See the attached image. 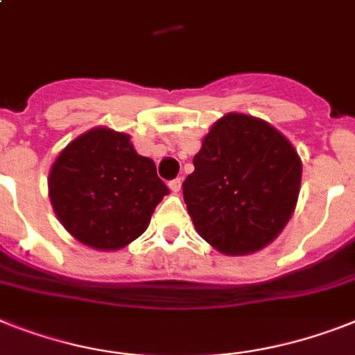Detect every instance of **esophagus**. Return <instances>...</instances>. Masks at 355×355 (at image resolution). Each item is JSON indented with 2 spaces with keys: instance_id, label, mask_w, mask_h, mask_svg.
Returning <instances> with one entry per match:
<instances>
[{
  "instance_id": "obj_1",
  "label": "esophagus",
  "mask_w": 355,
  "mask_h": 355,
  "mask_svg": "<svg viewBox=\"0 0 355 355\" xmlns=\"http://www.w3.org/2000/svg\"><path fill=\"white\" fill-rule=\"evenodd\" d=\"M168 187H171L172 192H180V190H181V180H180V178H175V180L168 181Z\"/></svg>"
}]
</instances>
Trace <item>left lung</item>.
I'll use <instances>...</instances> for the list:
<instances>
[{
	"label": "left lung",
	"instance_id": "obj_1",
	"mask_svg": "<svg viewBox=\"0 0 355 355\" xmlns=\"http://www.w3.org/2000/svg\"><path fill=\"white\" fill-rule=\"evenodd\" d=\"M300 184L301 159L281 132L252 116L227 114L205 136L183 198L205 241L243 256L276 239Z\"/></svg>",
	"mask_w": 355,
	"mask_h": 355
}]
</instances>
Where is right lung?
Returning <instances> with one entry per match:
<instances>
[{"mask_svg": "<svg viewBox=\"0 0 355 355\" xmlns=\"http://www.w3.org/2000/svg\"><path fill=\"white\" fill-rule=\"evenodd\" d=\"M171 192L156 165L130 137L94 128L61 152L49 175V196L61 225L87 247L118 250L146 230Z\"/></svg>", "mask_w": 355, "mask_h": 355, "instance_id": "add662e5", "label": "right lung"}]
</instances>
